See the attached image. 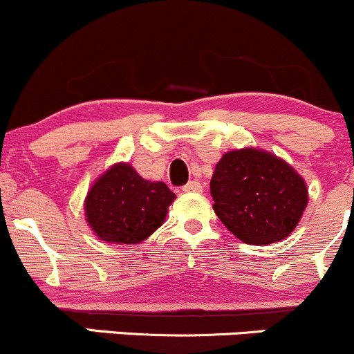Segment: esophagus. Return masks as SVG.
<instances>
[{"label": "esophagus", "instance_id": "esophagus-1", "mask_svg": "<svg viewBox=\"0 0 354 354\" xmlns=\"http://www.w3.org/2000/svg\"><path fill=\"white\" fill-rule=\"evenodd\" d=\"M181 190L187 192V194H202V185L198 181H188Z\"/></svg>", "mask_w": 354, "mask_h": 354}]
</instances>
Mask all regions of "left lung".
I'll return each instance as SVG.
<instances>
[{
  "label": "left lung",
  "instance_id": "1",
  "mask_svg": "<svg viewBox=\"0 0 354 354\" xmlns=\"http://www.w3.org/2000/svg\"><path fill=\"white\" fill-rule=\"evenodd\" d=\"M210 195L221 223L238 240L257 246L291 234L308 203L305 180L283 159L257 149L224 154Z\"/></svg>",
  "mask_w": 354,
  "mask_h": 354
}]
</instances>
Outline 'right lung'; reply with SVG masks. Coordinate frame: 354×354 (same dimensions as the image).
I'll return each mask as SVG.
<instances>
[{"instance_id": "right-lung-1", "label": "right lung", "mask_w": 354, "mask_h": 354, "mask_svg": "<svg viewBox=\"0 0 354 354\" xmlns=\"http://www.w3.org/2000/svg\"><path fill=\"white\" fill-rule=\"evenodd\" d=\"M174 198L167 185L144 180L130 164H116L92 185L85 217L102 241L135 245L164 223Z\"/></svg>"}]
</instances>
